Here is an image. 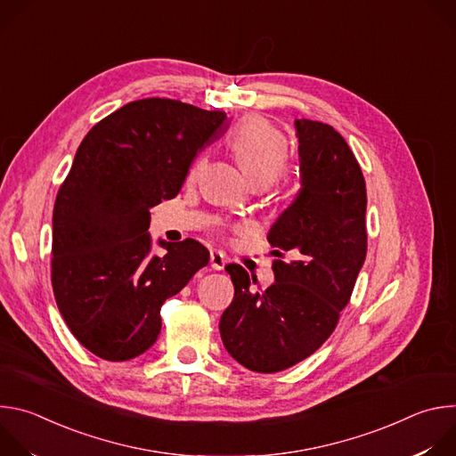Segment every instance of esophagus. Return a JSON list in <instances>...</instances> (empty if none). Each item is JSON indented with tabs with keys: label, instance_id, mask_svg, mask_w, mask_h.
<instances>
[{
	"label": "esophagus",
	"instance_id": "1",
	"mask_svg": "<svg viewBox=\"0 0 456 456\" xmlns=\"http://www.w3.org/2000/svg\"><path fill=\"white\" fill-rule=\"evenodd\" d=\"M209 262H211V267H213L215 271H224V267H225V264H227V257H225V254L220 252V250H211Z\"/></svg>",
	"mask_w": 456,
	"mask_h": 456
}]
</instances>
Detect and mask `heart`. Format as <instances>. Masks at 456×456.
<instances>
[{
	"label": "heart",
	"instance_id": "1",
	"mask_svg": "<svg viewBox=\"0 0 456 456\" xmlns=\"http://www.w3.org/2000/svg\"><path fill=\"white\" fill-rule=\"evenodd\" d=\"M245 175L256 187H265L278 180H287L290 175L289 142L287 137L262 117L243 120L229 139ZM208 164V155L200 153L189 167V178H197Z\"/></svg>",
	"mask_w": 456,
	"mask_h": 456
}]
</instances>
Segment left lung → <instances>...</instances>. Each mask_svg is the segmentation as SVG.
<instances>
[{
  "instance_id": "8db88e82",
  "label": "left lung",
  "mask_w": 456,
  "mask_h": 456,
  "mask_svg": "<svg viewBox=\"0 0 456 456\" xmlns=\"http://www.w3.org/2000/svg\"><path fill=\"white\" fill-rule=\"evenodd\" d=\"M296 135L301 189L267 236L276 281L252 290L243 267H225L234 297L220 336L232 359L259 373L297 364L332 336L368 248L366 183L346 141L308 118L296 120Z\"/></svg>"
}]
</instances>
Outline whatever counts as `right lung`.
I'll use <instances>...</instances> for the list:
<instances>
[{"label":"right lung","mask_w":456,"mask_h":456,"mask_svg":"<svg viewBox=\"0 0 456 456\" xmlns=\"http://www.w3.org/2000/svg\"><path fill=\"white\" fill-rule=\"evenodd\" d=\"M225 111L173 99L127 102L83 139L52 216V287L76 339L106 361L153 346L160 306L209 264L197 240L151 254L150 209L175 199L197 153L215 141Z\"/></svg>","instance_id":"right-lung-1"}]
</instances>
